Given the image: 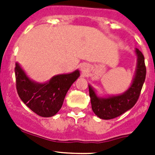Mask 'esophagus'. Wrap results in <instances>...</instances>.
I'll return each mask as SVG.
<instances>
[{"mask_svg":"<svg viewBox=\"0 0 155 155\" xmlns=\"http://www.w3.org/2000/svg\"><path fill=\"white\" fill-rule=\"evenodd\" d=\"M81 69H82V71H85V68H84V67H82L81 68Z\"/></svg>","mask_w":155,"mask_h":155,"instance_id":"1","label":"esophagus"}]
</instances>
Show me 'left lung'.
<instances>
[{
	"label": "left lung",
	"mask_w": 155,
	"mask_h": 155,
	"mask_svg": "<svg viewBox=\"0 0 155 155\" xmlns=\"http://www.w3.org/2000/svg\"><path fill=\"white\" fill-rule=\"evenodd\" d=\"M137 67L132 85L121 95L100 98L89 86L91 109L94 114L102 120H111L124 114L137 102L146 78V66L143 53L136 49Z\"/></svg>",
	"instance_id": "8db88e82"
}]
</instances>
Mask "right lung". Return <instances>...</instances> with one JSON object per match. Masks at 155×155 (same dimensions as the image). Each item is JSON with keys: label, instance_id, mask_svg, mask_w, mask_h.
Here are the masks:
<instances>
[{"label": "right lung", "instance_id": "right-lung-1", "mask_svg": "<svg viewBox=\"0 0 155 155\" xmlns=\"http://www.w3.org/2000/svg\"><path fill=\"white\" fill-rule=\"evenodd\" d=\"M16 89L23 102L42 117H50L62 107L66 94L78 78V71L68 74H60L45 84H38L30 80L18 64L15 68Z\"/></svg>", "mask_w": 155, "mask_h": 155}]
</instances>
